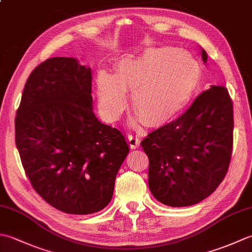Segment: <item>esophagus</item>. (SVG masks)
Listing matches in <instances>:
<instances>
[{
	"mask_svg": "<svg viewBox=\"0 0 252 252\" xmlns=\"http://www.w3.org/2000/svg\"><path fill=\"white\" fill-rule=\"evenodd\" d=\"M127 142H129V145L131 148H137L140 146V137L134 134L127 135Z\"/></svg>",
	"mask_w": 252,
	"mask_h": 252,
	"instance_id": "esophagus-1",
	"label": "esophagus"
}]
</instances>
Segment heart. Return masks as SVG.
Returning a JSON list of instances; mask_svg holds the SVG:
<instances>
[{"label":"heart","mask_w":252,"mask_h":252,"mask_svg":"<svg viewBox=\"0 0 252 252\" xmlns=\"http://www.w3.org/2000/svg\"><path fill=\"white\" fill-rule=\"evenodd\" d=\"M199 80V66L186 52L148 49L138 57L120 61L116 74L98 73L100 110L107 119L117 120L126 107V91H132V106L140 119L148 126H162L185 109Z\"/></svg>","instance_id":"obj_1"}]
</instances>
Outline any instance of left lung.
Listing matches in <instances>:
<instances>
[{"mask_svg":"<svg viewBox=\"0 0 252 252\" xmlns=\"http://www.w3.org/2000/svg\"><path fill=\"white\" fill-rule=\"evenodd\" d=\"M201 56L206 63L205 51ZM233 130L228 91L211 85L178 119L149 133L141 145L154 197L170 207H186L211 195L228 171Z\"/></svg>","mask_w":252,"mask_h":252,"instance_id":"obj_1","label":"left lung"}]
</instances>
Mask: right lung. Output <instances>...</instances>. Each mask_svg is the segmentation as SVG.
Returning a JSON list of instances; mask_svg holds the SVG:
<instances>
[{
	"instance_id": "1",
	"label": "right lung",
	"mask_w": 252,
	"mask_h": 252,
	"mask_svg": "<svg viewBox=\"0 0 252 252\" xmlns=\"http://www.w3.org/2000/svg\"><path fill=\"white\" fill-rule=\"evenodd\" d=\"M91 93V68L74 58H49L30 73L15 119L16 146L32 187L70 215L108 205L129 154L125 135L95 117Z\"/></svg>"
}]
</instances>
